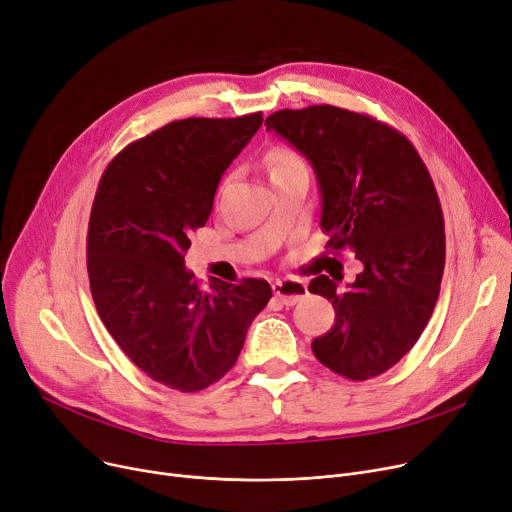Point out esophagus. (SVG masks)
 Here are the masks:
<instances>
[{
  "mask_svg": "<svg viewBox=\"0 0 512 512\" xmlns=\"http://www.w3.org/2000/svg\"><path fill=\"white\" fill-rule=\"evenodd\" d=\"M276 299L286 305L292 307L297 305L299 301H303L307 297V286L301 280H294V278H284V280H276L272 284Z\"/></svg>",
  "mask_w": 512,
  "mask_h": 512,
  "instance_id": "1",
  "label": "esophagus"
}]
</instances>
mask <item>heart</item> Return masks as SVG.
Here are the masks:
<instances>
[{
	"label": "heart",
	"instance_id": "obj_1",
	"mask_svg": "<svg viewBox=\"0 0 512 512\" xmlns=\"http://www.w3.org/2000/svg\"><path fill=\"white\" fill-rule=\"evenodd\" d=\"M265 168L267 174H270V180H274L286 172L305 168V161L297 151H292L288 147H274L265 153Z\"/></svg>",
	"mask_w": 512,
	"mask_h": 512
}]
</instances>
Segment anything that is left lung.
<instances>
[{
    "label": "left lung",
    "mask_w": 512,
    "mask_h": 512,
    "mask_svg": "<svg viewBox=\"0 0 512 512\" xmlns=\"http://www.w3.org/2000/svg\"><path fill=\"white\" fill-rule=\"evenodd\" d=\"M265 126L311 161L326 249L363 265L344 290L338 278L311 280L309 292L336 311L313 355L353 382L375 378L415 346L440 294L446 236L432 176L405 134L367 114L311 105Z\"/></svg>",
    "instance_id": "1"
}]
</instances>
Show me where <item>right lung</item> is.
<instances>
[{
    "mask_svg": "<svg viewBox=\"0 0 512 512\" xmlns=\"http://www.w3.org/2000/svg\"><path fill=\"white\" fill-rule=\"evenodd\" d=\"M261 122V112L174 120L124 147L97 186L87 234L97 313L134 365L180 392L224 378L272 299L261 278H213L203 290L184 267L188 236L209 220L222 174Z\"/></svg>",
    "mask_w": 512,
    "mask_h": 512,
    "instance_id": "1",
    "label": "right lung"
}]
</instances>
